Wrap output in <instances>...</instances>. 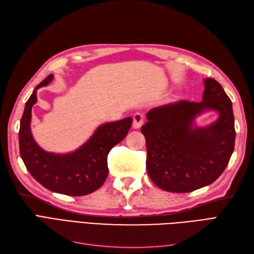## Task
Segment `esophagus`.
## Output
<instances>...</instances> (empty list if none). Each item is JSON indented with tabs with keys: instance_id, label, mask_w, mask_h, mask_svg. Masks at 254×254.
<instances>
[{
	"instance_id": "esophagus-1",
	"label": "esophagus",
	"mask_w": 254,
	"mask_h": 254,
	"mask_svg": "<svg viewBox=\"0 0 254 254\" xmlns=\"http://www.w3.org/2000/svg\"><path fill=\"white\" fill-rule=\"evenodd\" d=\"M143 122H144V117L142 113H135L133 115V123H132V127L134 129H139L142 125H143Z\"/></svg>"
}]
</instances>
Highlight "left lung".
Returning a JSON list of instances; mask_svg holds the SVG:
<instances>
[{
  "label": "left lung",
  "instance_id": "1",
  "mask_svg": "<svg viewBox=\"0 0 254 254\" xmlns=\"http://www.w3.org/2000/svg\"><path fill=\"white\" fill-rule=\"evenodd\" d=\"M202 102L181 101L147 112L141 131L146 140V170L157 187L190 193L209 186L225 171L234 150L232 102L220 83L206 78ZM219 119L205 127L193 125L205 111Z\"/></svg>",
  "mask_w": 254,
  "mask_h": 254
}]
</instances>
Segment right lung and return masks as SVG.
Returning a JSON list of instances; mask_svg holds the SVG:
<instances>
[{
    "mask_svg": "<svg viewBox=\"0 0 254 254\" xmlns=\"http://www.w3.org/2000/svg\"><path fill=\"white\" fill-rule=\"evenodd\" d=\"M53 74L42 80L25 104L20 122V155L27 171L41 186L55 193L67 196H83L101 188L108 176L107 157L113 146L124 140L132 119L106 123L92 134L78 149L68 153L43 150L34 140L30 130L32 108L37 102V90L53 80Z\"/></svg>",
    "mask_w": 254,
    "mask_h": 254,
    "instance_id": "right-lung-1",
    "label": "right lung"
}]
</instances>
